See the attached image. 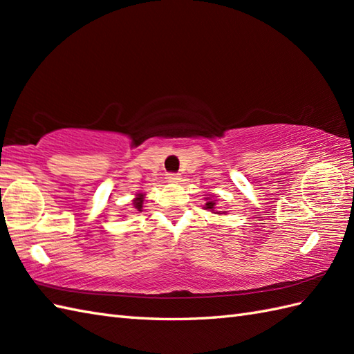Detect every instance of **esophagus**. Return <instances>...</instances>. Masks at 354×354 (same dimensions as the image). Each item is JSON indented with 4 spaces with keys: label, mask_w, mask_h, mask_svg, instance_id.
Returning a JSON list of instances; mask_svg holds the SVG:
<instances>
[{
    "label": "esophagus",
    "mask_w": 354,
    "mask_h": 354,
    "mask_svg": "<svg viewBox=\"0 0 354 354\" xmlns=\"http://www.w3.org/2000/svg\"><path fill=\"white\" fill-rule=\"evenodd\" d=\"M179 179H181V176H179L178 173H167L169 183H179Z\"/></svg>",
    "instance_id": "obj_1"
}]
</instances>
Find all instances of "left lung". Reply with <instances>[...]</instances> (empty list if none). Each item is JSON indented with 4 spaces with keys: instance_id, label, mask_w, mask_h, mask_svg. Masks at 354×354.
<instances>
[{
    "instance_id": "left-lung-1",
    "label": "left lung",
    "mask_w": 354,
    "mask_h": 354,
    "mask_svg": "<svg viewBox=\"0 0 354 354\" xmlns=\"http://www.w3.org/2000/svg\"><path fill=\"white\" fill-rule=\"evenodd\" d=\"M208 202H207V204H205V209H209V212H212V213H217V214H221V212H216V202L214 201H212V199H209V198H205Z\"/></svg>"
}]
</instances>
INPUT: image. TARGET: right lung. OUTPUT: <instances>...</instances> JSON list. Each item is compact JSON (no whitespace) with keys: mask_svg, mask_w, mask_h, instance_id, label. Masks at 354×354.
<instances>
[{"mask_svg":"<svg viewBox=\"0 0 354 354\" xmlns=\"http://www.w3.org/2000/svg\"><path fill=\"white\" fill-rule=\"evenodd\" d=\"M142 201H145V194H142V193L137 194V198L133 199V207L137 208L138 212H141V209H142Z\"/></svg>","mask_w":354,"mask_h":354,"instance_id":"add662e5","label":"right lung"}]
</instances>
